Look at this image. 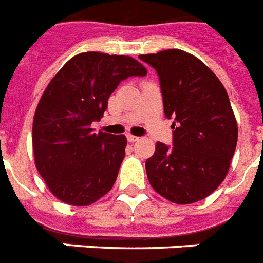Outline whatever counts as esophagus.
<instances>
[{
	"instance_id": "1",
	"label": "esophagus",
	"mask_w": 263,
	"mask_h": 263,
	"mask_svg": "<svg viewBox=\"0 0 263 263\" xmlns=\"http://www.w3.org/2000/svg\"><path fill=\"white\" fill-rule=\"evenodd\" d=\"M138 140H140V138L136 137V136H133V134H127V141L129 142H136V141H138Z\"/></svg>"
}]
</instances>
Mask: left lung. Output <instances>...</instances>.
<instances>
[{"mask_svg":"<svg viewBox=\"0 0 263 263\" xmlns=\"http://www.w3.org/2000/svg\"><path fill=\"white\" fill-rule=\"evenodd\" d=\"M156 69L164 114L172 123V146L156 142L145 168L161 197L179 205L206 198L226 179L238 142V123L217 76L190 52L170 48L142 54Z\"/></svg>","mask_w":263,"mask_h":263,"instance_id":"1","label":"left lung"}]
</instances>
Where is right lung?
I'll return each mask as SVG.
<instances>
[{"mask_svg":"<svg viewBox=\"0 0 263 263\" xmlns=\"http://www.w3.org/2000/svg\"><path fill=\"white\" fill-rule=\"evenodd\" d=\"M127 55L80 52L60 69L37 103L32 123L35 165L57 198L88 206L112 189L125 157L123 134L93 133L122 80L145 76Z\"/></svg>","mask_w":263,"mask_h":263,"instance_id":"right-lung-1","label":"right lung"}]
</instances>
